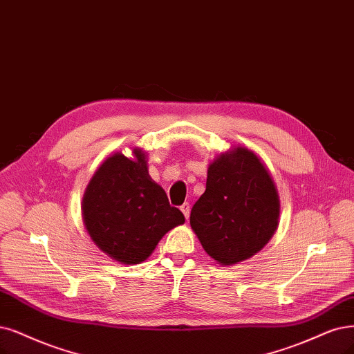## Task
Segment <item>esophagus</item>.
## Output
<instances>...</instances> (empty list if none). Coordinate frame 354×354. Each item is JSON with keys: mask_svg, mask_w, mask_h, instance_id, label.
<instances>
[{"mask_svg": "<svg viewBox=\"0 0 354 354\" xmlns=\"http://www.w3.org/2000/svg\"><path fill=\"white\" fill-rule=\"evenodd\" d=\"M180 212L184 213V216H185V218L188 220L189 218V213H191V207H189V203H184L180 205Z\"/></svg>", "mask_w": 354, "mask_h": 354, "instance_id": "obj_1", "label": "esophagus"}]
</instances>
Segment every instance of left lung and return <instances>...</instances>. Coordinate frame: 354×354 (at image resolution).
I'll return each instance as SVG.
<instances>
[{
  "label": "left lung",
  "instance_id": "obj_1",
  "mask_svg": "<svg viewBox=\"0 0 354 354\" xmlns=\"http://www.w3.org/2000/svg\"><path fill=\"white\" fill-rule=\"evenodd\" d=\"M279 194L266 166L245 147L220 154L208 166L205 192L189 223L204 251L232 266L263 250L277 229Z\"/></svg>",
  "mask_w": 354,
  "mask_h": 354
}]
</instances>
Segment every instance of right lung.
Returning <instances> with one entry per match:
<instances>
[{"label": "right lung", "mask_w": 354, "mask_h": 354, "mask_svg": "<svg viewBox=\"0 0 354 354\" xmlns=\"http://www.w3.org/2000/svg\"><path fill=\"white\" fill-rule=\"evenodd\" d=\"M136 160L111 156L90 179L83 198V218L90 238L115 261L140 264L163 234L185 221L169 204L165 189L151 180L146 156Z\"/></svg>", "instance_id": "add662e5"}]
</instances>
